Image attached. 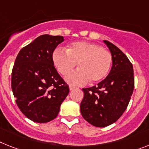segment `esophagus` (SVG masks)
Returning a JSON list of instances; mask_svg holds the SVG:
<instances>
[{
  "label": "esophagus",
  "mask_w": 149,
  "mask_h": 149,
  "mask_svg": "<svg viewBox=\"0 0 149 149\" xmlns=\"http://www.w3.org/2000/svg\"><path fill=\"white\" fill-rule=\"evenodd\" d=\"M75 88V87L74 86H72V85H69V89L70 91H72V90H74Z\"/></svg>",
  "instance_id": "1"
}]
</instances>
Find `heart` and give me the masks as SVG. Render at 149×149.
<instances>
[{
  "label": "heart",
  "instance_id": "b5f03b06",
  "mask_svg": "<svg viewBox=\"0 0 149 149\" xmlns=\"http://www.w3.org/2000/svg\"><path fill=\"white\" fill-rule=\"evenodd\" d=\"M52 61L58 72L66 75L77 63L79 69L66 76V81L72 85H82L89 80L92 83L104 79L110 72L113 58L110 52L100 45L88 42H75L67 49H56Z\"/></svg>",
  "mask_w": 149,
  "mask_h": 149
}]
</instances>
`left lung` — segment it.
Returning a JSON list of instances; mask_svg holds the SVG:
<instances>
[{"label": "left lung", "instance_id": "obj_1", "mask_svg": "<svg viewBox=\"0 0 149 149\" xmlns=\"http://www.w3.org/2000/svg\"><path fill=\"white\" fill-rule=\"evenodd\" d=\"M104 42L113 58L111 70L97 86L83 88L80 106L84 119L97 127L117 121L127 108L135 85L133 67L127 56L113 43Z\"/></svg>", "mask_w": 149, "mask_h": 149}]
</instances>
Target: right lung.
<instances>
[{"label":"right lung","instance_id":"add662e5","mask_svg":"<svg viewBox=\"0 0 149 149\" xmlns=\"http://www.w3.org/2000/svg\"><path fill=\"white\" fill-rule=\"evenodd\" d=\"M63 41L61 36L42 35L16 58L11 77L13 96L20 111L36 123L54 120L69 93L52 61L54 50Z\"/></svg>","mask_w":149,"mask_h":149}]
</instances>
